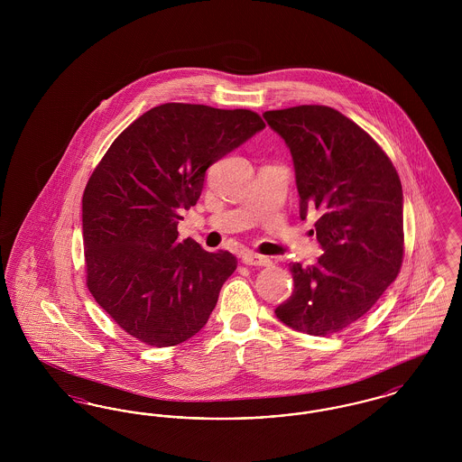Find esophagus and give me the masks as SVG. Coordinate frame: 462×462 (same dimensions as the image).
<instances>
[{
    "label": "esophagus",
    "mask_w": 462,
    "mask_h": 462,
    "mask_svg": "<svg viewBox=\"0 0 462 462\" xmlns=\"http://www.w3.org/2000/svg\"><path fill=\"white\" fill-rule=\"evenodd\" d=\"M242 263L249 266H268L270 260L262 254H256L253 251H244L241 256Z\"/></svg>",
    "instance_id": "34e87169"
}]
</instances>
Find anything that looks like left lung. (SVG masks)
<instances>
[{"mask_svg":"<svg viewBox=\"0 0 462 462\" xmlns=\"http://www.w3.org/2000/svg\"><path fill=\"white\" fill-rule=\"evenodd\" d=\"M296 171L300 217L319 213L324 254L291 263L294 291L275 315L311 336H329L364 317L403 262V194L393 162L352 119L326 106L266 110Z\"/></svg>","mask_w":462,"mask_h":462,"instance_id":"1","label":"left lung"}]
</instances>
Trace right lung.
I'll return each instance as SVG.
<instances>
[{"label":"right lung","mask_w":462,"mask_h":462,"mask_svg":"<svg viewBox=\"0 0 462 462\" xmlns=\"http://www.w3.org/2000/svg\"><path fill=\"white\" fill-rule=\"evenodd\" d=\"M264 128L247 109L162 104L121 133L83 194L87 286L138 341L175 346L202 329L237 258L178 239L206 170Z\"/></svg>","instance_id":"1"}]
</instances>
